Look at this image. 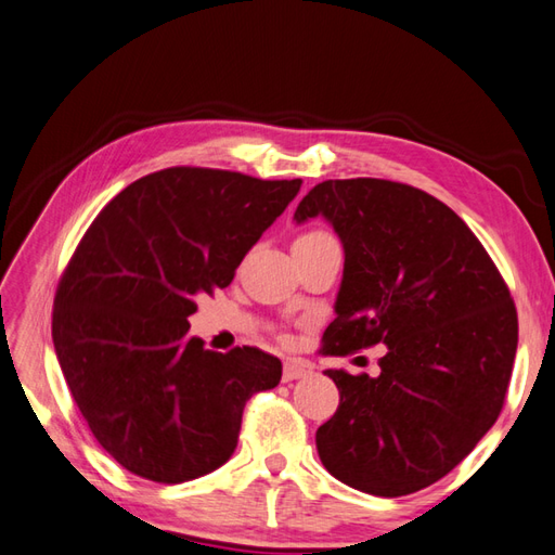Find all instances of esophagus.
Returning <instances> with one entry per match:
<instances>
[{
  "label": "esophagus",
  "mask_w": 555,
  "mask_h": 555,
  "mask_svg": "<svg viewBox=\"0 0 555 555\" xmlns=\"http://www.w3.org/2000/svg\"><path fill=\"white\" fill-rule=\"evenodd\" d=\"M312 376V366L308 362H301V359H289L287 364L282 369V380L292 383V380H301Z\"/></svg>",
  "instance_id": "esophagus-1"
}]
</instances>
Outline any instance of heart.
Here are the masks:
<instances>
[{
  "label": "heart",
  "instance_id": "obj_1",
  "mask_svg": "<svg viewBox=\"0 0 555 555\" xmlns=\"http://www.w3.org/2000/svg\"><path fill=\"white\" fill-rule=\"evenodd\" d=\"M308 235H322V233H308Z\"/></svg>",
  "mask_w": 555,
  "mask_h": 555
}]
</instances>
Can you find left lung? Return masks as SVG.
<instances>
[{"label":"left lung","mask_w":555,"mask_h":555,"mask_svg":"<svg viewBox=\"0 0 555 555\" xmlns=\"http://www.w3.org/2000/svg\"><path fill=\"white\" fill-rule=\"evenodd\" d=\"M322 217L346 251L326 354L383 343L376 378L326 369L340 392L318 434L346 486L401 498L437 483L495 425L518 318L500 271L451 207L387 179H328L294 219Z\"/></svg>","instance_id":"obj_1"}]
</instances>
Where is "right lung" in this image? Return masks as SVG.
<instances>
[{
	"mask_svg": "<svg viewBox=\"0 0 555 555\" xmlns=\"http://www.w3.org/2000/svg\"><path fill=\"white\" fill-rule=\"evenodd\" d=\"M298 189L168 168L124 189L86 231L57 284L53 346L83 421L124 469L156 483L215 472L249 397L280 383L278 357L205 350L189 314L231 284Z\"/></svg>",
	"mask_w": 555,
	"mask_h": 555,
	"instance_id": "add662e5",
	"label": "right lung"
}]
</instances>
